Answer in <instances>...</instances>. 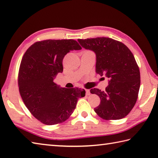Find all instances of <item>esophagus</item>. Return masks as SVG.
<instances>
[{"label": "esophagus", "instance_id": "34e87169", "mask_svg": "<svg viewBox=\"0 0 158 158\" xmlns=\"http://www.w3.org/2000/svg\"><path fill=\"white\" fill-rule=\"evenodd\" d=\"M85 94H86V95H90V90H85Z\"/></svg>", "mask_w": 158, "mask_h": 158}]
</instances>
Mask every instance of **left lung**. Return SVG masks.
I'll list each match as a JSON object with an SVG mask.
<instances>
[{
    "label": "left lung",
    "mask_w": 158,
    "mask_h": 158,
    "mask_svg": "<svg viewBox=\"0 0 158 158\" xmlns=\"http://www.w3.org/2000/svg\"><path fill=\"white\" fill-rule=\"evenodd\" d=\"M78 41L83 48L95 52L96 73L109 79L104 91L90 90L101 99L94 112L106 120L124 118L135 104L140 86L139 69L133 53L122 42L107 37Z\"/></svg>",
    "instance_id": "obj_1"
}]
</instances>
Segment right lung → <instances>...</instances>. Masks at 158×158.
<instances>
[{"label":"right lung","instance_id":"obj_1","mask_svg":"<svg viewBox=\"0 0 158 158\" xmlns=\"http://www.w3.org/2000/svg\"><path fill=\"white\" fill-rule=\"evenodd\" d=\"M73 39L37 41L28 48L20 65L18 85L25 106L39 122L46 125L61 124L75 109L77 100L85 96L81 88H65L54 78L63 72V59L73 50H81Z\"/></svg>","mask_w":158,"mask_h":158}]
</instances>
